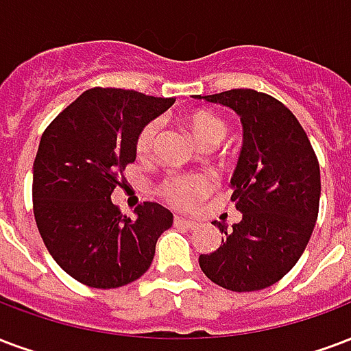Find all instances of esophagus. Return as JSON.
<instances>
[{
	"mask_svg": "<svg viewBox=\"0 0 351 351\" xmlns=\"http://www.w3.org/2000/svg\"><path fill=\"white\" fill-rule=\"evenodd\" d=\"M175 223L176 225H182L186 228H195L197 223L191 221V219H186V217H175Z\"/></svg>",
	"mask_w": 351,
	"mask_h": 351,
	"instance_id": "34e87169",
	"label": "esophagus"
}]
</instances>
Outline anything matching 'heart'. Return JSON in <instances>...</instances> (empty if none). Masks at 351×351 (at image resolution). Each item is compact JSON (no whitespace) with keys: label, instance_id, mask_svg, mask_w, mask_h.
I'll return each instance as SVG.
<instances>
[{"label":"heart","instance_id":"heart-1","mask_svg":"<svg viewBox=\"0 0 351 351\" xmlns=\"http://www.w3.org/2000/svg\"><path fill=\"white\" fill-rule=\"evenodd\" d=\"M158 126H160L158 121H150L139 130L136 137L137 154L145 156L152 150ZM188 126L189 132L201 145L219 143L227 134V124L210 111H193L188 117ZM212 186H214V180L208 175L171 176L162 186V193L176 208H191L201 197L208 193Z\"/></svg>","mask_w":351,"mask_h":351}]
</instances>
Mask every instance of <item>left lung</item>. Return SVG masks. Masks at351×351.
Listing matches in <instances>:
<instances>
[{"label":"left lung","instance_id":"left-lung-1","mask_svg":"<svg viewBox=\"0 0 351 351\" xmlns=\"http://www.w3.org/2000/svg\"><path fill=\"white\" fill-rule=\"evenodd\" d=\"M240 117L243 147L230 178V201L241 219L199 266L232 292L271 287L294 268L313 234L320 204V165L294 113L274 96L232 89L201 96Z\"/></svg>","mask_w":351,"mask_h":351}]
</instances>
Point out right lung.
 <instances>
[{
  "label": "right lung",
  "instance_id": "1",
  "mask_svg": "<svg viewBox=\"0 0 351 351\" xmlns=\"http://www.w3.org/2000/svg\"><path fill=\"white\" fill-rule=\"evenodd\" d=\"M175 104L137 90H85L53 119L33 163V212L44 245L76 281L119 288L139 279L156 241L173 225L158 202L130 219L111 202L119 176L136 160L139 130Z\"/></svg>",
  "mask_w": 351,
  "mask_h": 351
}]
</instances>
